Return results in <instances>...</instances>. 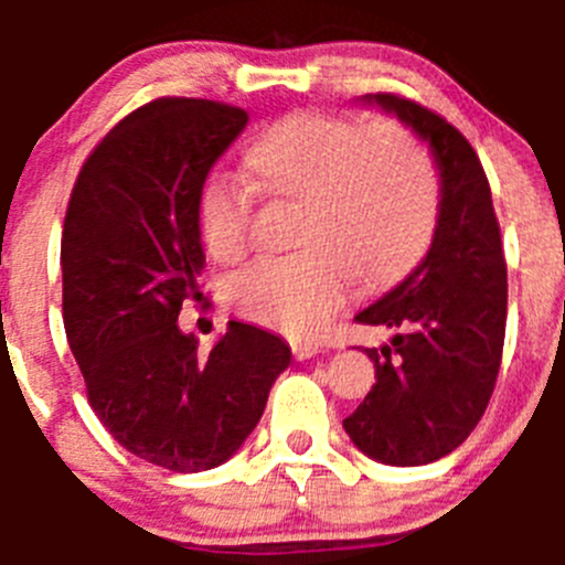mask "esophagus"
<instances>
[{
    "mask_svg": "<svg viewBox=\"0 0 565 565\" xmlns=\"http://www.w3.org/2000/svg\"><path fill=\"white\" fill-rule=\"evenodd\" d=\"M319 350H322V347H319L317 341H295L292 344V355L298 358V361H309V358H315Z\"/></svg>",
    "mask_w": 565,
    "mask_h": 565,
    "instance_id": "34e87169",
    "label": "esophagus"
}]
</instances>
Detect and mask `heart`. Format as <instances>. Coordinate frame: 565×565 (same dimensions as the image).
I'll use <instances>...</instances> for the list:
<instances>
[{"label":"heart","mask_w":565,"mask_h":565,"mask_svg":"<svg viewBox=\"0 0 565 565\" xmlns=\"http://www.w3.org/2000/svg\"><path fill=\"white\" fill-rule=\"evenodd\" d=\"M243 169L259 193L298 202L289 254L256 262L230 287L243 317L315 335L344 306L355 273L383 287L429 248L443 182L429 147L385 119L292 111L256 130ZM196 230L221 265L248 254V191L213 174L196 188Z\"/></svg>","instance_id":"obj_1"}]
</instances>
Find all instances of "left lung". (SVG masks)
I'll return each instance as SVG.
<instances>
[{"label": "left lung", "instance_id": "left-lung-1", "mask_svg": "<svg viewBox=\"0 0 565 565\" xmlns=\"http://www.w3.org/2000/svg\"><path fill=\"white\" fill-rule=\"evenodd\" d=\"M369 100L429 139L443 199L424 262L355 317L396 335L366 350L377 383L344 418V429L372 459L426 465L459 448L492 398L509 309L505 256L487 172L470 141L446 117L404 95L377 93Z\"/></svg>", "mask_w": 565, "mask_h": 565}]
</instances>
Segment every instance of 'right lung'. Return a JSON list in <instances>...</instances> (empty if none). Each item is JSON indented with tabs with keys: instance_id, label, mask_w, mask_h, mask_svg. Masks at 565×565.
Returning <instances> with one entry per match:
<instances>
[{
	"instance_id": "add662e5",
	"label": "right lung",
	"mask_w": 565,
	"mask_h": 565,
	"mask_svg": "<svg viewBox=\"0 0 565 565\" xmlns=\"http://www.w3.org/2000/svg\"><path fill=\"white\" fill-rule=\"evenodd\" d=\"M246 122L218 100L139 106L82 163L62 226V319L89 407L119 446L172 472L230 459L292 361L254 324L230 322L207 355L177 328L182 303L202 300L196 188Z\"/></svg>"
}]
</instances>
